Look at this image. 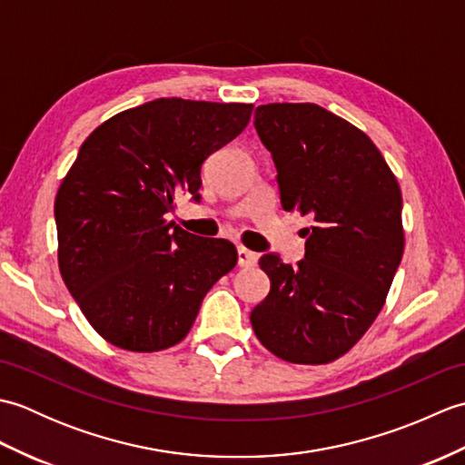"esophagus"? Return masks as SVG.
Segmentation results:
<instances>
[{
	"label": "esophagus",
	"mask_w": 465,
	"mask_h": 465,
	"mask_svg": "<svg viewBox=\"0 0 465 465\" xmlns=\"http://www.w3.org/2000/svg\"><path fill=\"white\" fill-rule=\"evenodd\" d=\"M238 263L242 265V268H252V265L258 263V253L245 250L243 245H240V248H238Z\"/></svg>",
	"instance_id": "1"
}]
</instances>
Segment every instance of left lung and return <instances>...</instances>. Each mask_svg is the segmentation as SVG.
I'll return each mask as SVG.
<instances>
[{
    "mask_svg": "<svg viewBox=\"0 0 465 465\" xmlns=\"http://www.w3.org/2000/svg\"><path fill=\"white\" fill-rule=\"evenodd\" d=\"M253 125L273 157L282 207L313 225L295 268L278 253L260 258L272 288L252 328L285 361L328 363L383 308L403 255L400 185L370 137L322 105H260Z\"/></svg>",
    "mask_w": 465,
    "mask_h": 465,
    "instance_id": "left-lung-1",
    "label": "left lung"
}]
</instances>
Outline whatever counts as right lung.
<instances>
[{
  "label": "right lung",
  "mask_w": 465,
  "mask_h": 465,
  "mask_svg": "<svg viewBox=\"0 0 465 465\" xmlns=\"http://www.w3.org/2000/svg\"><path fill=\"white\" fill-rule=\"evenodd\" d=\"M252 104L160 97L104 122L55 195L57 262L104 340L130 351L180 343L235 245L195 238L165 213L200 200L202 163L250 124Z\"/></svg>",
  "instance_id": "obj_1"
}]
</instances>
